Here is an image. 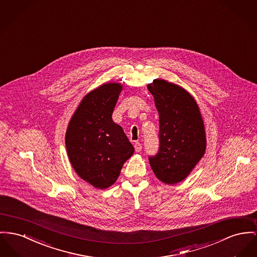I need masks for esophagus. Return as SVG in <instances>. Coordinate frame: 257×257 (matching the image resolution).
<instances>
[{
  "label": "esophagus",
  "instance_id": "obj_1",
  "mask_svg": "<svg viewBox=\"0 0 257 257\" xmlns=\"http://www.w3.org/2000/svg\"><path fill=\"white\" fill-rule=\"evenodd\" d=\"M135 149H136V152H140L141 149H142V145L139 142H136L135 143Z\"/></svg>",
  "mask_w": 257,
  "mask_h": 257
}]
</instances>
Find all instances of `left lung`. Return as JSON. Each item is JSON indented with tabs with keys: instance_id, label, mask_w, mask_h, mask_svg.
<instances>
[{
	"instance_id": "obj_1",
	"label": "left lung",
	"mask_w": 257,
	"mask_h": 257,
	"mask_svg": "<svg viewBox=\"0 0 257 257\" xmlns=\"http://www.w3.org/2000/svg\"><path fill=\"white\" fill-rule=\"evenodd\" d=\"M159 113L158 153L149 157L155 175L167 184L187 177L205 154V125L199 106L183 87L156 79L147 86Z\"/></svg>"
}]
</instances>
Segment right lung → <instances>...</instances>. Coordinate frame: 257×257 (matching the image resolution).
I'll return each instance as SVG.
<instances>
[{"label":"right lung","instance_id":"obj_1","mask_svg":"<svg viewBox=\"0 0 257 257\" xmlns=\"http://www.w3.org/2000/svg\"><path fill=\"white\" fill-rule=\"evenodd\" d=\"M122 86L107 83L88 92L68 124L65 144L77 174L93 187L113 185L126 160L135 152L112 114Z\"/></svg>","mask_w":257,"mask_h":257}]
</instances>
